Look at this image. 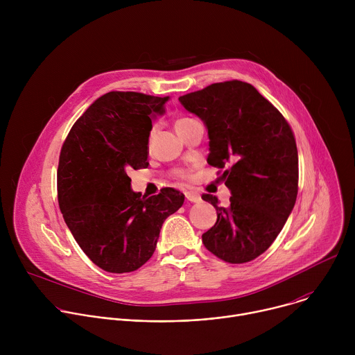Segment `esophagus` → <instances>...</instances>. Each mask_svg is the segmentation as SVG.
Instances as JSON below:
<instances>
[{
  "mask_svg": "<svg viewBox=\"0 0 355 355\" xmlns=\"http://www.w3.org/2000/svg\"><path fill=\"white\" fill-rule=\"evenodd\" d=\"M185 198H187L189 202H199V200H200L199 193H196V192H193V191H187V192H185Z\"/></svg>",
  "mask_w": 355,
  "mask_h": 355,
  "instance_id": "34e87169",
  "label": "esophagus"
}]
</instances>
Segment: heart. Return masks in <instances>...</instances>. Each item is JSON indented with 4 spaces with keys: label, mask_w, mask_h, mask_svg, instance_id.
<instances>
[{
    "label": "heart",
    "mask_w": 355,
    "mask_h": 355,
    "mask_svg": "<svg viewBox=\"0 0 355 355\" xmlns=\"http://www.w3.org/2000/svg\"><path fill=\"white\" fill-rule=\"evenodd\" d=\"M192 121H193V119H191V118H185V116L178 118V119L175 121V129H177V130H180L181 128H184L185 125H188V123H189V122H192ZM151 133H153V130H151ZM173 175H174V177H178V178H187V177H188V173H187L185 170L177 168V170H174Z\"/></svg>",
    "instance_id": "heart-1"
}]
</instances>
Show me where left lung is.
<instances>
[{"instance_id": "1", "label": "left lung", "mask_w": 355, "mask_h": 355, "mask_svg": "<svg viewBox=\"0 0 355 355\" xmlns=\"http://www.w3.org/2000/svg\"><path fill=\"white\" fill-rule=\"evenodd\" d=\"M184 108L205 122L208 164L218 167L230 189V205L216 208L218 220L202 243L218 259L243 264L272 244L297 195V148L282 114L248 83L232 80L180 96Z\"/></svg>"}]
</instances>
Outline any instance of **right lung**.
<instances>
[{
  "label": "right lung",
  "instance_id": "add662e5",
  "mask_svg": "<svg viewBox=\"0 0 355 355\" xmlns=\"http://www.w3.org/2000/svg\"><path fill=\"white\" fill-rule=\"evenodd\" d=\"M168 96L111 91L80 116L60 151L58 199L64 222L87 257L112 274L140 268L156 250L160 229L184 204L164 188L141 198L128 173L146 168L151 116Z\"/></svg>",
  "mask_w": 355,
  "mask_h": 355
}]
</instances>
